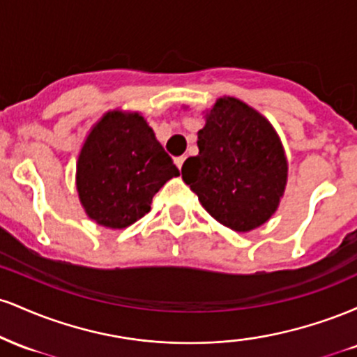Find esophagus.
I'll list each match as a JSON object with an SVG mask.
<instances>
[{
    "label": "esophagus",
    "instance_id": "esophagus-1",
    "mask_svg": "<svg viewBox=\"0 0 357 357\" xmlns=\"http://www.w3.org/2000/svg\"><path fill=\"white\" fill-rule=\"evenodd\" d=\"M184 159H186V158H184V155H178V158H174V165L178 166L179 169H181L183 165H184Z\"/></svg>",
    "mask_w": 357,
    "mask_h": 357
}]
</instances>
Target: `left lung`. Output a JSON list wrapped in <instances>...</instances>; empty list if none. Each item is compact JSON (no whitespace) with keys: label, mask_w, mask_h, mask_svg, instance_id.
Here are the masks:
<instances>
[{"label":"left lung","mask_w":357,"mask_h":357,"mask_svg":"<svg viewBox=\"0 0 357 357\" xmlns=\"http://www.w3.org/2000/svg\"><path fill=\"white\" fill-rule=\"evenodd\" d=\"M198 155L184 161L181 174L216 221L245 233L277 211L287 184V158L261 114L238 99L221 97L198 132Z\"/></svg>","instance_id":"8db88e82"}]
</instances>
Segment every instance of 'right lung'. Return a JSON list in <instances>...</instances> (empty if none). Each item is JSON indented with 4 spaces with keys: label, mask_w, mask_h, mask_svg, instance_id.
I'll return each mask as SVG.
<instances>
[{
    "label": "right lung",
    "mask_w": 357,
    "mask_h": 357,
    "mask_svg": "<svg viewBox=\"0 0 357 357\" xmlns=\"http://www.w3.org/2000/svg\"><path fill=\"white\" fill-rule=\"evenodd\" d=\"M179 176L137 112L112 110L92 127L77 161V191L90 220L126 228L149 213L153 196Z\"/></svg>",
    "instance_id": "obj_1"
}]
</instances>
